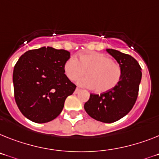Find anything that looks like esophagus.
<instances>
[{"instance_id": "obj_1", "label": "esophagus", "mask_w": 159, "mask_h": 159, "mask_svg": "<svg viewBox=\"0 0 159 159\" xmlns=\"http://www.w3.org/2000/svg\"><path fill=\"white\" fill-rule=\"evenodd\" d=\"M80 91H81V90H80L79 88H76L75 91H74V94H78Z\"/></svg>"}]
</instances>
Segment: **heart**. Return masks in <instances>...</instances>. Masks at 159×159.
<instances>
[{
	"label": "heart",
	"mask_w": 159,
	"mask_h": 159,
	"mask_svg": "<svg viewBox=\"0 0 159 159\" xmlns=\"http://www.w3.org/2000/svg\"><path fill=\"white\" fill-rule=\"evenodd\" d=\"M65 75L71 81L77 79L81 86L93 88L94 92L101 94L109 91L116 86L121 77V69L113 63L110 57L102 53L93 52L82 55L79 61L75 57L69 58L64 66Z\"/></svg>",
	"instance_id": "heart-1"
}]
</instances>
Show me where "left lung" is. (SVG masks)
Listing matches in <instances>:
<instances>
[{
	"label": "left lung",
	"mask_w": 159,
	"mask_h": 159,
	"mask_svg": "<svg viewBox=\"0 0 159 159\" xmlns=\"http://www.w3.org/2000/svg\"><path fill=\"white\" fill-rule=\"evenodd\" d=\"M106 51L117 61L121 77L116 86L100 95L90 94L84 108L90 117L103 123H113L125 116L133 108L141 80L139 64L130 55L114 49Z\"/></svg>",
	"instance_id": "8db88e82"
}]
</instances>
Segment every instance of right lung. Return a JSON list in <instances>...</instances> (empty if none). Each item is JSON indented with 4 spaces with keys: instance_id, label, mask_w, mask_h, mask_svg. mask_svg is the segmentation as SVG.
Instances as JSON below:
<instances>
[{
    "instance_id": "obj_1",
    "label": "right lung",
    "mask_w": 159,
    "mask_h": 159,
    "mask_svg": "<svg viewBox=\"0 0 159 159\" xmlns=\"http://www.w3.org/2000/svg\"><path fill=\"white\" fill-rule=\"evenodd\" d=\"M69 52L43 47L21 56L13 73L14 98L20 111L34 123L57 118L76 86L65 74Z\"/></svg>"
}]
</instances>
